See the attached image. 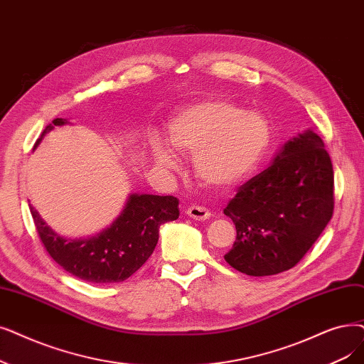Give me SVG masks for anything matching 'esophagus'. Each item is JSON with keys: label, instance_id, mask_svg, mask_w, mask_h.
Listing matches in <instances>:
<instances>
[{"label": "esophagus", "instance_id": "obj_1", "mask_svg": "<svg viewBox=\"0 0 364 364\" xmlns=\"http://www.w3.org/2000/svg\"><path fill=\"white\" fill-rule=\"evenodd\" d=\"M187 215L193 220H208L211 217V211L205 207H199V205H192L187 208Z\"/></svg>", "mask_w": 364, "mask_h": 364}]
</instances>
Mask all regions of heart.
<instances>
[{
    "instance_id": "obj_1",
    "label": "heart",
    "mask_w": 364,
    "mask_h": 364,
    "mask_svg": "<svg viewBox=\"0 0 364 364\" xmlns=\"http://www.w3.org/2000/svg\"><path fill=\"white\" fill-rule=\"evenodd\" d=\"M172 150L193 157L195 176L213 188H229L256 169L271 143V124L262 113L245 112L230 100L188 105L173 116L166 131ZM161 141H151L157 166L172 171L178 161Z\"/></svg>"
}]
</instances>
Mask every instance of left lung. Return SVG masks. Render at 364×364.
Here are the masks:
<instances>
[{
    "mask_svg": "<svg viewBox=\"0 0 364 364\" xmlns=\"http://www.w3.org/2000/svg\"><path fill=\"white\" fill-rule=\"evenodd\" d=\"M333 166L323 139L299 134L274 162L238 188L225 214L236 240L225 260L250 277L291 269L327 226L335 208Z\"/></svg>",
    "mask_w": 364,
    "mask_h": 364,
    "instance_id": "1",
    "label": "left lung"
}]
</instances>
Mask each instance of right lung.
<instances>
[{
  "instance_id": "add662e5",
  "label": "right lung",
  "mask_w": 364,
  "mask_h": 364,
  "mask_svg": "<svg viewBox=\"0 0 364 364\" xmlns=\"http://www.w3.org/2000/svg\"><path fill=\"white\" fill-rule=\"evenodd\" d=\"M65 123H68L67 119L53 120V126ZM53 126H46L34 149ZM29 208L40 240L50 257L68 274L93 284L128 279L151 256L159 240V228L180 215L177 198L131 195L112 226L90 238L70 240L47 226L37 210Z\"/></svg>"
}]
</instances>
